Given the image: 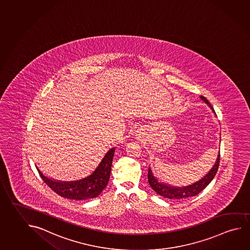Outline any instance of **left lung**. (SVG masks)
<instances>
[{
	"mask_svg": "<svg viewBox=\"0 0 250 250\" xmlns=\"http://www.w3.org/2000/svg\"><path fill=\"white\" fill-rule=\"evenodd\" d=\"M201 99L203 100L204 102L208 104V106L212 108V105L210 104V102H208L206 97L201 96ZM215 113V112H214ZM220 153L219 152L218 155V158L216 160V163L213 165L212 169L208 172L205 177H204L201 180H199L197 183H195L191 186L186 187H169L165 185L164 183L158 182L157 178L153 176L152 171L151 169L148 168V181L149 186L152 187L153 190L157 192V194L160 195L164 198L169 199H184L190 198V197H193L196 195L199 194L201 190H203L206 187H208V185L211 183L213 178L215 177L216 173L218 171V168L220 165Z\"/></svg>",
	"mask_w": 250,
	"mask_h": 250,
	"instance_id": "left-lung-1",
	"label": "left lung"
}]
</instances>
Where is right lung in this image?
<instances>
[{"mask_svg": "<svg viewBox=\"0 0 250 250\" xmlns=\"http://www.w3.org/2000/svg\"><path fill=\"white\" fill-rule=\"evenodd\" d=\"M114 154V148L109 149L91 176L74 182H60L52 180L43 176L40 169L37 166L36 167L40 177L47 186L61 197L75 200L93 199L104 190L108 183Z\"/></svg>", "mask_w": 250, "mask_h": 250, "instance_id": "right-lung-1", "label": "right lung"}]
</instances>
